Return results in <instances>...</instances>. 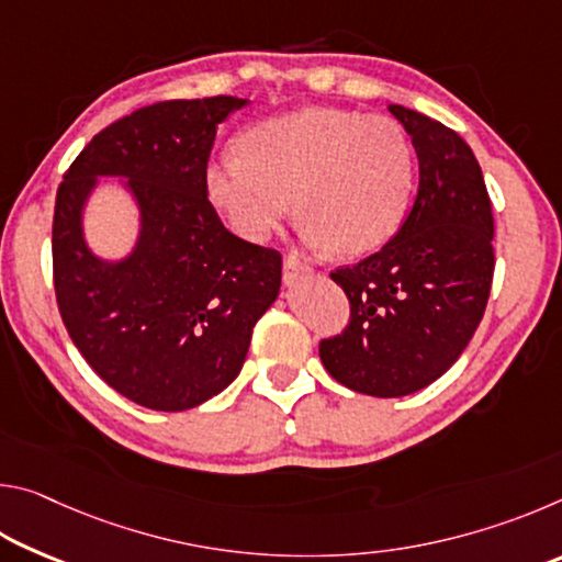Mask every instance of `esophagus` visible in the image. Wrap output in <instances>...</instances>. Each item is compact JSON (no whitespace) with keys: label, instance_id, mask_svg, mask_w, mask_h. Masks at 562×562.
I'll use <instances>...</instances> for the list:
<instances>
[{"label":"esophagus","instance_id":"obj_1","mask_svg":"<svg viewBox=\"0 0 562 562\" xmlns=\"http://www.w3.org/2000/svg\"><path fill=\"white\" fill-rule=\"evenodd\" d=\"M282 274H284V282L292 284V282H300L304 278H310L312 268H310V262L294 258V255H288V258H284V265H282Z\"/></svg>","mask_w":562,"mask_h":562}]
</instances>
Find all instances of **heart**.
<instances>
[{"mask_svg":"<svg viewBox=\"0 0 562 562\" xmlns=\"http://www.w3.org/2000/svg\"><path fill=\"white\" fill-rule=\"evenodd\" d=\"M205 195L247 240H265L294 207L312 243L339 255L379 250L402 227L414 190V150L384 116L302 109L255 123L240 154L207 160Z\"/></svg>","mask_w":562,"mask_h":562,"instance_id":"b5f03b06","label":"heart"}]
</instances>
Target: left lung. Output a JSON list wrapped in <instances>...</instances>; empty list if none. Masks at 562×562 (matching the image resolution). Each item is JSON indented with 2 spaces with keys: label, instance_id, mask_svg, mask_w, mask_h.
Returning a JSON list of instances; mask_svg holds the SVG:
<instances>
[{
  "label": "left lung",
  "instance_id": "8db88e82",
  "mask_svg": "<svg viewBox=\"0 0 562 562\" xmlns=\"http://www.w3.org/2000/svg\"><path fill=\"white\" fill-rule=\"evenodd\" d=\"M418 156L412 213L382 250L329 272L349 322L319 341L327 372L359 394L392 398L436 382L486 312L493 211L471 146L424 113L389 106Z\"/></svg>",
  "mask_w": 562,
  "mask_h": 562
}]
</instances>
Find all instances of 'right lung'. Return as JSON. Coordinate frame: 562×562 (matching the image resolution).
<instances>
[{
    "label": "right lung",
    "mask_w": 562,
    "mask_h": 562,
    "mask_svg": "<svg viewBox=\"0 0 562 562\" xmlns=\"http://www.w3.org/2000/svg\"><path fill=\"white\" fill-rule=\"evenodd\" d=\"M245 99L158 101L119 119L56 190L54 292L76 349L111 389L154 412H186L240 374L252 327L280 292L282 255L221 223L203 173L217 123ZM99 175H123L142 205L128 261L93 259L80 207Z\"/></svg>",
    "instance_id": "add662e5"
}]
</instances>
